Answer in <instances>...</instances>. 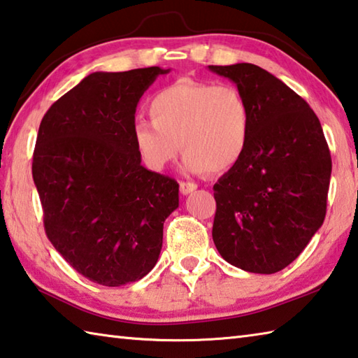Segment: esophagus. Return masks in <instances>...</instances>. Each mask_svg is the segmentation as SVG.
Segmentation results:
<instances>
[{
  "instance_id": "obj_1",
  "label": "esophagus",
  "mask_w": 358,
  "mask_h": 358,
  "mask_svg": "<svg viewBox=\"0 0 358 358\" xmlns=\"http://www.w3.org/2000/svg\"><path fill=\"white\" fill-rule=\"evenodd\" d=\"M196 189H197V185L192 183V181H181L180 183V191L181 194H185V196H187V194H191Z\"/></svg>"
}]
</instances>
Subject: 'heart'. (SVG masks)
Returning a JSON list of instances; mask_svg holds the SVG:
<instances>
[{
	"label": "heart",
	"mask_w": 358,
	"mask_h": 358,
	"mask_svg": "<svg viewBox=\"0 0 358 358\" xmlns=\"http://www.w3.org/2000/svg\"><path fill=\"white\" fill-rule=\"evenodd\" d=\"M148 114L153 123H134L133 141L142 162L155 172L181 148L187 172L220 173L235 167L249 147L250 106L231 84L180 80L152 96Z\"/></svg>",
	"instance_id": "heart-1"
}]
</instances>
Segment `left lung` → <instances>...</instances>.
Segmentation results:
<instances>
[{"label":"left lung","instance_id":"8db88e82","mask_svg":"<svg viewBox=\"0 0 358 358\" xmlns=\"http://www.w3.org/2000/svg\"><path fill=\"white\" fill-rule=\"evenodd\" d=\"M249 101L252 133L243 159L214 185L213 241L220 257L274 274L301 255L326 217L332 158L302 96L253 64L208 66Z\"/></svg>","mask_w":358,"mask_h":358}]
</instances>
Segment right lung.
<instances>
[{
  "label": "right lung",
  "instance_id": "1",
  "mask_svg": "<svg viewBox=\"0 0 358 358\" xmlns=\"http://www.w3.org/2000/svg\"><path fill=\"white\" fill-rule=\"evenodd\" d=\"M169 70L95 71L55 101L38 127L32 178L43 225L64 259L105 287L157 264L178 183L147 171L133 141L142 94Z\"/></svg>",
  "mask_w": 358,
  "mask_h": 358
}]
</instances>
